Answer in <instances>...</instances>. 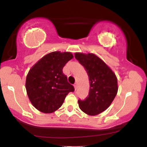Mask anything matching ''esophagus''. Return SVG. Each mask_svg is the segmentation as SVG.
<instances>
[{
  "label": "esophagus",
  "mask_w": 147,
  "mask_h": 147,
  "mask_svg": "<svg viewBox=\"0 0 147 147\" xmlns=\"http://www.w3.org/2000/svg\"><path fill=\"white\" fill-rule=\"evenodd\" d=\"M74 88H75V90H77V83H75V84H74Z\"/></svg>",
  "instance_id": "1"
}]
</instances>
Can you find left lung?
Wrapping results in <instances>:
<instances>
[{
  "label": "left lung",
  "instance_id": "left-lung-1",
  "mask_svg": "<svg viewBox=\"0 0 147 147\" xmlns=\"http://www.w3.org/2000/svg\"><path fill=\"white\" fill-rule=\"evenodd\" d=\"M87 72L90 81L88 95L84 100L79 99L80 109L89 115H96L111 105L117 92V79L112 70L94 54L75 53Z\"/></svg>",
  "mask_w": 147,
  "mask_h": 147
}]
</instances>
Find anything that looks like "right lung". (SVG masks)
I'll use <instances>...</instances> for the list:
<instances>
[{
	"instance_id": "right-lung-1",
	"label": "right lung",
	"mask_w": 147,
	"mask_h": 147,
	"mask_svg": "<svg viewBox=\"0 0 147 147\" xmlns=\"http://www.w3.org/2000/svg\"><path fill=\"white\" fill-rule=\"evenodd\" d=\"M73 58L70 52H53L46 55L27 75V93L32 105L45 113L55 112L62 106L66 95L75 91L68 82L63 68Z\"/></svg>"
}]
</instances>
